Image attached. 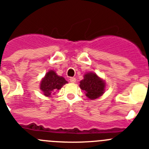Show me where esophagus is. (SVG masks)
<instances>
[{"mask_svg": "<svg viewBox=\"0 0 149 149\" xmlns=\"http://www.w3.org/2000/svg\"><path fill=\"white\" fill-rule=\"evenodd\" d=\"M70 82H72V83H75L76 82V78H74V77H70Z\"/></svg>", "mask_w": 149, "mask_h": 149, "instance_id": "esophagus-1", "label": "esophagus"}]
</instances>
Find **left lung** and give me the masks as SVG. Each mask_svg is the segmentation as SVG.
Returning a JSON list of instances; mask_svg holds the SVG:
<instances>
[{
    "mask_svg": "<svg viewBox=\"0 0 149 149\" xmlns=\"http://www.w3.org/2000/svg\"><path fill=\"white\" fill-rule=\"evenodd\" d=\"M79 87L91 100H95L104 93L105 83L96 73H88L80 81Z\"/></svg>",
    "mask_w": 149,
    "mask_h": 149,
    "instance_id": "left-lung-1",
    "label": "left lung"
}]
</instances>
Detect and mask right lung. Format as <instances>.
<instances>
[{
  "label": "right lung",
  "mask_w": 149,
  "mask_h": 149,
  "mask_svg": "<svg viewBox=\"0 0 149 149\" xmlns=\"http://www.w3.org/2000/svg\"><path fill=\"white\" fill-rule=\"evenodd\" d=\"M68 83L62 76H58L56 72L49 70L45 75V78L41 80L40 84V89L46 96H50L54 94L57 90L61 89V87Z\"/></svg>",
  "instance_id": "obj_1"
}]
</instances>
